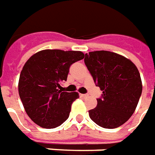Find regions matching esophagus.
<instances>
[{"instance_id": "1", "label": "esophagus", "mask_w": 155, "mask_h": 155, "mask_svg": "<svg viewBox=\"0 0 155 155\" xmlns=\"http://www.w3.org/2000/svg\"><path fill=\"white\" fill-rule=\"evenodd\" d=\"M81 96L85 98V97H88V96H89V94H81Z\"/></svg>"}]
</instances>
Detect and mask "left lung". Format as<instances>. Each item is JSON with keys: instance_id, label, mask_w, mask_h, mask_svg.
<instances>
[{"instance_id": "1", "label": "left lung", "mask_w": 155, "mask_h": 155, "mask_svg": "<svg viewBox=\"0 0 155 155\" xmlns=\"http://www.w3.org/2000/svg\"><path fill=\"white\" fill-rule=\"evenodd\" d=\"M85 65L103 94L89 117L104 128H118L128 120L142 93L138 68L128 58L107 51L85 54Z\"/></svg>"}]
</instances>
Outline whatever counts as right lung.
<instances>
[{"instance_id":"1","label":"right lung","mask_w":155,"mask_h":155,"mask_svg":"<svg viewBox=\"0 0 155 155\" xmlns=\"http://www.w3.org/2000/svg\"><path fill=\"white\" fill-rule=\"evenodd\" d=\"M84 58L78 51L43 50L31 56L21 72L18 90L27 115L41 128H54L68 118L76 92L60 89L69 68Z\"/></svg>"}]
</instances>
